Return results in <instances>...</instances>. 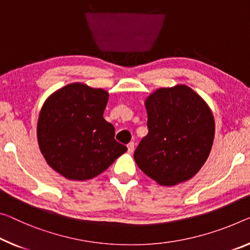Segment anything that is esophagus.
<instances>
[{"mask_svg": "<svg viewBox=\"0 0 250 250\" xmlns=\"http://www.w3.org/2000/svg\"><path fill=\"white\" fill-rule=\"evenodd\" d=\"M127 151H128V153H133V151H134V143H133V142H130V143L127 144Z\"/></svg>", "mask_w": 250, "mask_h": 250, "instance_id": "1", "label": "esophagus"}]
</instances>
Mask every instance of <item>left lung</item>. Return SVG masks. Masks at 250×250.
I'll use <instances>...</instances> for the list:
<instances>
[{
    "label": "left lung",
    "instance_id": "obj_1",
    "mask_svg": "<svg viewBox=\"0 0 250 250\" xmlns=\"http://www.w3.org/2000/svg\"><path fill=\"white\" fill-rule=\"evenodd\" d=\"M147 135L134 152L142 171L161 186H175L198 173L208 159L214 120L190 87L160 88L145 101Z\"/></svg>",
    "mask_w": 250,
    "mask_h": 250
}]
</instances>
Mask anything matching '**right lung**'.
<instances>
[{
    "mask_svg": "<svg viewBox=\"0 0 250 250\" xmlns=\"http://www.w3.org/2000/svg\"><path fill=\"white\" fill-rule=\"evenodd\" d=\"M108 93L74 83L50 95L37 126L38 143L47 163L69 180L93 179L127 151L104 120Z\"/></svg>",
    "mask_w": 250,
    "mask_h": 250,
    "instance_id": "obj_1",
    "label": "right lung"
}]
</instances>
